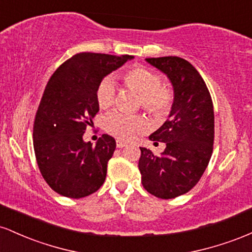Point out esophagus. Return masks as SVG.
<instances>
[{
  "instance_id": "obj_1",
  "label": "esophagus",
  "mask_w": 252,
  "mask_h": 252,
  "mask_svg": "<svg viewBox=\"0 0 252 252\" xmlns=\"http://www.w3.org/2000/svg\"><path fill=\"white\" fill-rule=\"evenodd\" d=\"M126 144H128V143H126V141L120 140V138H118V140H116V146H117V148H123V147H126Z\"/></svg>"
}]
</instances>
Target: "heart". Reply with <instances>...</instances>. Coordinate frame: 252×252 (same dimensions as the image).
<instances>
[{
	"label": "heart",
	"instance_id": "1",
	"mask_svg": "<svg viewBox=\"0 0 252 252\" xmlns=\"http://www.w3.org/2000/svg\"><path fill=\"white\" fill-rule=\"evenodd\" d=\"M124 84L140 94L141 106L154 116H163L168 112L173 103V91L161 85L158 73L144 67H134L123 74ZM98 105L109 109L116 98V84L111 77L100 82L96 92ZM147 121L142 116L114 111L104 120V128L110 135L121 140H129L137 132L147 128Z\"/></svg>",
	"mask_w": 252,
	"mask_h": 252
}]
</instances>
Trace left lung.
Masks as SVG:
<instances>
[{
    "label": "left lung",
    "mask_w": 252,
    "mask_h": 252,
    "mask_svg": "<svg viewBox=\"0 0 252 252\" xmlns=\"http://www.w3.org/2000/svg\"><path fill=\"white\" fill-rule=\"evenodd\" d=\"M169 78L174 100L168 120L149 136L166 149L154 155L141 147L138 169L147 192L161 199L185 194L198 184L210 162L215 112L206 84L192 63L179 57L147 58Z\"/></svg>",
    "instance_id": "obj_1"
}]
</instances>
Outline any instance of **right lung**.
<instances>
[{
	"label": "right lung",
	"mask_w": 252,
	"mask_h": 252,
	"mask_svg": "<svg viewBox=\"0 0 252 252\" xmlns=\"http://www.w3.org/2000/svg\"><path fill=\"white\" fill-rule=\"evenodd\" d=\"M132 56L78 53L48 80L33 126L34 152L42 178L58 194L88 196L105 181L116 141L103 134L92 147L83 135L99 111L96 92L104 77Z\"/></svg>",
	"instance_id": "1"
}]
</instances>
